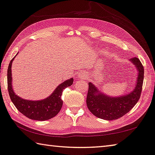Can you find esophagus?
I'll use <instances>...</instances> for the list:
<instances>
[{"label":"esophagus","instance_id":"1","mask_svg":"<svg viewBox=\"0 0 155 155\" xmlns=\"http://www.w3.org/2000/svg\"><path fill=\"white\" fill-rule=\"evenodd\" d=\"M86 77V74L83 72H81L80 73H78V74L77 76V78H81V79H85Z\"/></svg>","mask_w":155,"mask_h":155}]
</instances>
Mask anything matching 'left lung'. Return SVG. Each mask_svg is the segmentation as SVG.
<instances>
[{"label": "left lung", "mask_w": 155, "mask_h": 155, "mask_svg": "<svg viewBox=\"0 0 155 155\" xmlns=\"http://www.w3.org/2000/svg\"><path fill=\"white\" fill-rule=\"evenodd\" d=\"M129 61L135 65L138 71L135 87L130 93L112 97L99 91L92 83H89L86 103L91 114L98 118L106 120L118 119L129 112L140 98L143 81V66L137 57L131 58Z\"/></svg>", "instance_id": "left-lung-1"}]
</instances>
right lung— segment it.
<instances>
[{"label": "right lung", "instance_id": "right-lung-1", "mask_svg": "<svg viewBox=\"0 0 155 155\" xmlns=\"http://www.w3.org/2000/svg\"><path fill=\"white\" fill-rule=\"evenodd\" d=\"M15 56L10 61L7 70V87L12 103L21 114L29 119L44 121L54 117L58 114L63 105L61 100L63 91L65 88L72 85L74 78H71L59 84L51 95L41 101H29L22 98L15 94L12 87V65Z\"/></svg>", "mask_w": 155, "mask_h": 155}]
</instances>
